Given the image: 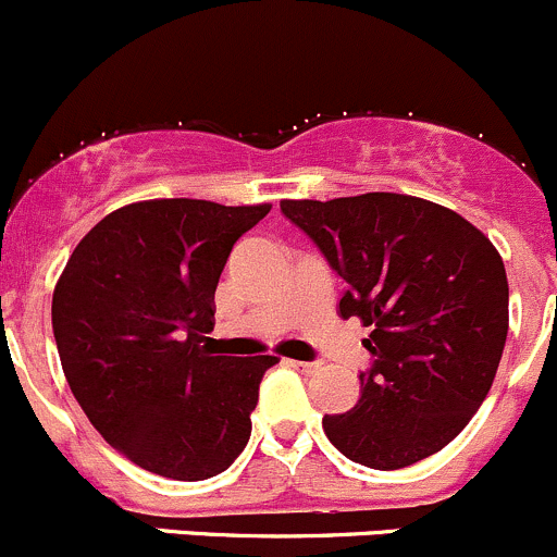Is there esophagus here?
<instances>
[{"label":"esophagus","instance_id":"obj_1","mask_svg":"<svg viewBox=\"0 0 557 557\" xmlns=\"http://www.w3.org/2000/svg\"><path fill=\"white\" fill-rule=\"evenodd\" d=\"M290 368H296L298 373H318L320 362H304V360H288Z\"/></svg>","mask_w":557,"mask_h":557}]
</instances>
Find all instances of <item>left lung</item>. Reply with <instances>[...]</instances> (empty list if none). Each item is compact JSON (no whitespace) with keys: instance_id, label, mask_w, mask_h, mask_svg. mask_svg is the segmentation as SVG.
Segmentation results:
<instances>
[{"instance_id":"obj_1","label":"left lung","mask_w":557,"mask_h":557,"mask_svg":"<svg viewBox=\"0 0 557 557\" xmlns=\"http://www.w3.org/2000/svg\"><path fill=\"white\" fill-rule=\"evenodd\" d=\"M344 277V320L371 327L352 411L323 417L327 441L371 470H400L446 448L494 384L510 327L499 250L443 205L392 191L283 200Z\"/></svg>"}]
</instances>
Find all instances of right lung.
<instances>
[{
    "label": "right lung",
    "mask_w": 557,
    "mask_h": 557,
    "mask_svg": "<svg viewBox=\"0 0 557 557\" xmlns=\"http://www.w3.org/2000/svg\"><path fill=\"white\" fill-rule=\"evenodd\" d=\"M272 205L144 200L74 248L52 290V333L74 397L109 446L154 475L224 472L250 437L274 355L210 352L215 285Z\"/></svg>",
    "instance_id": "1"
}]
</instances>
